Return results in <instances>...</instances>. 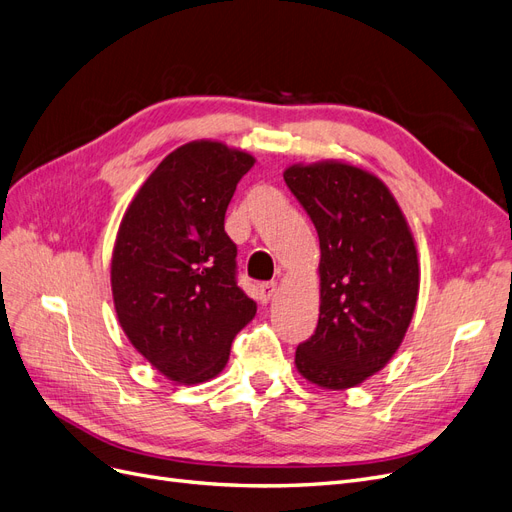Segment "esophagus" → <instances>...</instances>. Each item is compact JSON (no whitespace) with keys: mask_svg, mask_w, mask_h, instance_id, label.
Instances as JSON below:
<instances>
[{"mask_svg":"<svg viewBox=\"0 0 512 512\" xmlns=\"http://www.w3.org/2000/svg\"><path fill=\"white\" fill-rule=\"evenodd\" d=\"M278 293V282H263V285L259 287V297H261V301H266V304H268V301L274 297Z\"/></svg>","mask_w":512,"mask_h":512,"instance_id":"1","label":"esophagus"}]
</instances>
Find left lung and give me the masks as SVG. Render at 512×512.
<instances>
[{"mask_svg": "<svg viewBox=\"0 0 512 512\" xmlns=\"http://www.w3.org/2000/svg\"><path fill=\"white\" fill-rule=\"evenodd\" d=\"M285 183L320 240V314L295 367L310 384L346 390L399 350L420 293L418 251L390 189L365 168L293 164Z\"/></svg>", "mask_w": 512, "mask_h": 512, "instance_id": "obj_1", "label": "left lung"}]
</instances>
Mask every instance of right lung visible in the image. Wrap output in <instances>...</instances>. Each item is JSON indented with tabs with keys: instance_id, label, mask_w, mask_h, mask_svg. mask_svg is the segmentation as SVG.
Listing matches in <instances>:
<instances>
[{
	"instance_id": "obj_1",
	"label": "right lung",
	"mask_w": 512,
	"mask_h": 512,
	"mask_svg": "<svg viewBox=\"0 0 512 512\" xmlns=\"http://www.w3.org/2000/svg\"><path fill=\"white\" fill-rule=\"evenodd\" d=\"M255 158L219 141L168 154L122 217L111 255L120 327L151 367L179 384L219 375L257 304L236 282L225 211Z\"/></svg>"
}]
</instances>
